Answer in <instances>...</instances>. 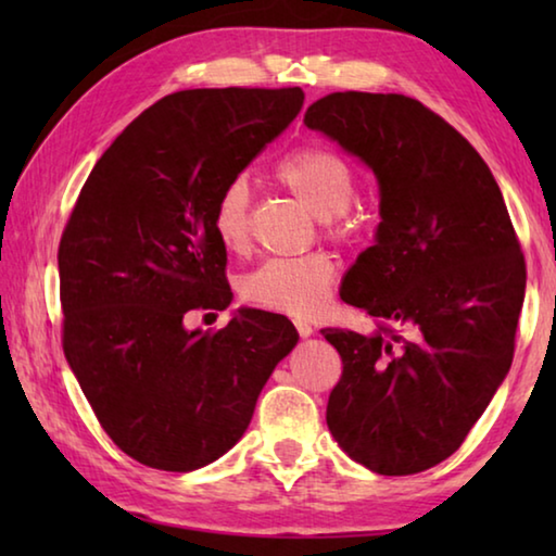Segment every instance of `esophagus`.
<instances>
[{
	"label": "esophagus",
	"instance_id": "1",
	"mask_svg": "<svg viewBox=\"0 0 556 556\" xmlns=\"http://www.w3.org/2000/svg\"><path fill=\"white\" fill-rule=\"evenodd\" d=\"M294 326H296V331H299V336H301V338H308V336L314 333V326L308 324V321H304V318H296Z\"/></svg>",
	"mask_w": 556,
	"mask_h": 556
}]
</instances>
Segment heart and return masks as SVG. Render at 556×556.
<instances>
[{
    "mask_svg": "<svg viewBox=\"0 0 556 556\" xmlns=\"http://www.w3.org/2000/svg\"><path fill=\"white\" fill-rule=\"evenodd\" d=\"M277 181L321 218L336 242H353L363 235V215L353 211L355 172L336 149L304 144L291 149L275 166ZM211 228L225 250L240 252L250 240V186L235 176L220 188L211 211ZM336 279V265L321 252L296 257H269L240 279V296L248 304L289 316L321 312Z\"/></svg>",
    "mask_w": 556,
    "mask_h": 556,
    "instance_id": "b5f03b06",
    "label": "heart"
}]
</instances>
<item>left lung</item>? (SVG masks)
I'll list each match as a JSON object with an SVG mask.
<instances>
[{"mask_svg":"<svg viewBox=\"0 0 556 556\" xmlns=\"http://www.w3.org/2000/svg\"><path fill=\"white\" fill-rule=\"evenodd\" d=\"M304 125L380 184L378 240L341 287L375 333L324 328L343 361L326 425L380 476H412L464 444L513 363L527 267L491 168L468 139L397 92H331Z\"/></svg>","mask_w":556,"mask_h":556,"instance_id":"1","label":"left lung"}]
</instances>
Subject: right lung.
Returning <instances> with one entry per match:
<instances>
[{
  "instance_id": "add662e5",
  "label": "right lung",
  "mask_w": 556,
  "mask_h": 556,
  "mask_svg": "<svg viewBox=\"0 0 556 556\" xmlns=\"http://www.w3.org/2000/svg\"><path fill=\"white\" fill-rule=\"evenodd\" d=\"M301 105V88L172 92L98 159L65 223V361L105 434L149 468L186 473L238 444L299 341L287 316L260 308L218 333L184 318L230 304L213 203Z\"/></svg>"
}]
</instances>
